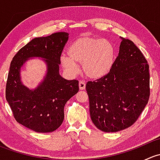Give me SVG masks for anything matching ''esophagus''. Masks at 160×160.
I'll list each match as a JSON object with an SVG mask.
<instances>
[{"instance_id": "1", "label": "esophagus", "mask_w": 160, "mask_h": 160, "mask_svg": "<svg viewBox=\"0 0 160 160\" xmlns=\"http://www.w3.org/2000/svg\"><path fill=\"white\" fill-rule=\"evenodd\" d=\"M79 88L80 90H84L86 88V83L83 81H80L79 82Z\"/></svg>"}]
</instances>
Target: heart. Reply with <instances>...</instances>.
<instances>
[{
  "label": "heart",
  "mask_w": 160,
  "mask_h": 160,
  "mask_svg": "<svg viewBox=\"0 0 160 160\" xmlns=\"http://www.w3.org/2000/svg\"><path fill=\"white\" fill-rule=\"evenodd\" d=\"M69 56L62 55L60 63L70 73L79 71L77 63L88 77L99 79L109 72L115 59V50L107 39L90 36L77 38L68 49Z\"/></svg>",
  "instance_id": "1"
}]
</instances>
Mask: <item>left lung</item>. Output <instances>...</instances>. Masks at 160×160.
I'll use <instances>...</instances> for the list:
<instances>
[{
	"label": "left lung",
	"instance_id": "1",
	"mask_svg": "<svg viewBox=\"0 0 160 160\" xmlns=\"http://www.w3.org/2000/svg\"><path fill=\"white\" fill-rule=\"evenodd\" d=\"M122 39L110 72L88 81L91 120L98 129L116 132L128 128L138 118L149 101V64L129 39Z\"/></svg>",
	"mask_w": 160,
	"mask_h": 160
}]
</instances>
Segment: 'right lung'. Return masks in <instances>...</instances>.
I'll list each match as a JSON object with an SVG mask.
<instances>
[{"instance_id":"1","label":"right lung","mask_w":160,"mask_h":160,"mask_svg":"<svg viewBox=\"0 0 160 160\" xmlns=\"http://www.w3.org/2000/svg\"><path fill=\"white\" fill-rule=\"evenodd\" d=\"M67 32L35 38L13 57L6 84V100L15 120L40 133L56 130L64 119L66 103L79 91V82L59 74L60 56L68 41ZM44 59L48 72L36 88L30 90L20 80V68L30 58Z\"/></svg>"}]
</instances>
